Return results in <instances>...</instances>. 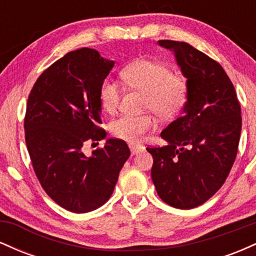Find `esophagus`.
I'll use <instances>...</instances> for the list:
<instances>
[{"mask_svg": "<svg viewBox=\"0 0 256 256\" xmlns=\"http://www.w3.org/2000/svg\"><path fill=\"white\" fill-rule=\"evenodd\" d=\"M130 150L132 155H136L138 152L144 150V146H137V144H130Z\"/></svg>", "mask_w": 256, "mask_h": 256, "instance_id": "esophagus-1", "label": "esophagus"}]
</instances>
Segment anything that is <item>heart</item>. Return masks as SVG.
<instances>
[{"label": "heart", "mask_w": 256, "mask_h": 256, "mask_svg": "<svg viewBox=\"0 0 256 256\" xmlns=\"http://www.w3.org/2000/svg\"><path fill=\"white\" fill-rule=\"evenodd\" d=\"M122 82L128 89L143 94L142 108L152 110L158 118L170 120L177 116L189 98V80L182 73H173L166 64L138 58L122 70ZM122 90L112 79H106L100 88V102L107 113H113L119 106ZM154 119L149 113L122 116L113 120V136L131 143H138L154 128Z\"/></svg>", "instance_id": "1"}]
</instances>
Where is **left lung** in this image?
Instances as JSON below:
<instances>
[{
  "mask_svg": "<svg viewBox=\"0 0 256 256\" xmlns=\"http://www.w3.org/2000/svg\"><path fill=\"white\" fill-rule=\"evenodd\" d=\"M174 52L189 80L183 113L161 132L164 146H148L152 179L164 202L180 210L204 204L224 184L236 158L242 128L234 84L220 64L190 46L158 40Z\"/></svg>",
  "mask_w": 256,
  "mask_h": 256,
  "instance_id": "obj_1",
  "label": "left lung"
}]
</instances>
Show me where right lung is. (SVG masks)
I'll return each mask as SVG.
<instances>
[{
    "label": "right lung",
    "mask_w": 256,
    "mask_h": 256,
    "mask_svg": "<svg viewBox=\"0 0 256 256\" xmlns=\"http://www.w3.org/2000/svg\"><path fill=\"white\" fill-rule=\"evenodd\" d=\"M113 66L95 49L70 52L38 77L28 95L24 128L34 173L46 195L73 213L104 204L130 156L128 144L114 138L91 156L83 152L85 143L107 136L100 128V88Z\"/></svg>",
    "instance_id": "right-lung-1"
}]
</instances>
